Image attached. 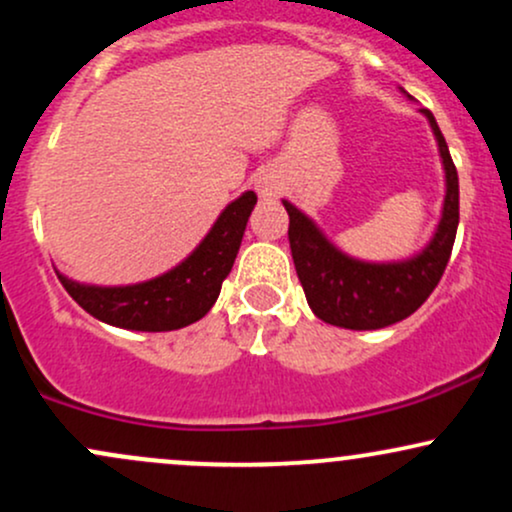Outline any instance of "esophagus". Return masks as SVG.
Returning a JSON list of instances; mask_svg holds the SVG:
<instances>
[{"mask_svg":"<svg viewBox=\"0 0 512 512\" xmlns=\"http://www.w3.org/2000/svg\"><path fill=\"white\" fill-rule=\"evenodd\" d=\"M255 190L260 192L262 199H276L281 192V180L279 175L272 173V170H267V173H262L260 178L255 180Z\"/></svg>","mask_w":512,"mask_h":512,"instance_id":"obj_1","label":"esophagus"}]
</instances>
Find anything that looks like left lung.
I'll list each match as a JSON object with an SVG mask.
<instances>
[{"label": "left lung", "mask_w": 512, "mask_h": 512, "mask_svg": "<svg viewBox=\"0 0 512 512\" xmlns=\"http://www.w3.org/2000/svg\"><path fill=\"white\" fill-rule=\"evenodd\" d=\"M436 134L445 170V202L436 233L419 255L402 262H363L334 248L313 219L284 199L289 211V243L308 305L320 320L344 330H380L424 305L448 267L457 223L460 182L448 144L431 110L421 108Z\"/></svg>", "instance_id": "obj_1"}]
</instances>
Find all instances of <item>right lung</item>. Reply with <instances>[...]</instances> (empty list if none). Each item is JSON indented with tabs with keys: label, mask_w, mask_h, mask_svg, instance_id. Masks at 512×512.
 Here are the masks:
<instances>
[{
	"label": "right lung",
	"mask_w": 512,
	"mask_h": 512,
	"mask_svg": "<svg viewBox=\"0 0 512 512\" xmlns=\"http://www.w3.org/2000/svg\"><path fill=\"white\" fill-rule=\"evenodd\" d=\"M255 204V192H243L221 211L192 255L156 279L132 286H91L60 272L57 276L69 296L101 322L137 332L180 330L202 320L219 298Z\"/></svg>",
	"instance_id": "obj_1"
}]
</instances>
